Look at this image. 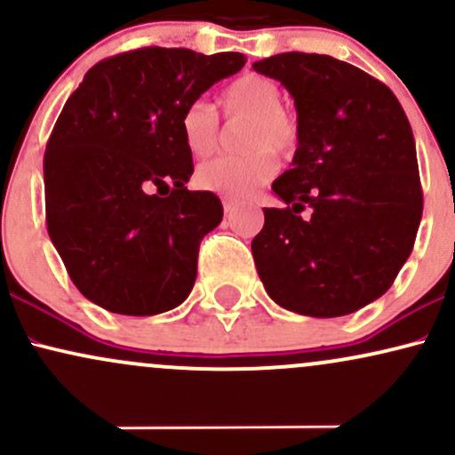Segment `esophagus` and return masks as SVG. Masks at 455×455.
I'll return each instance as SVG.
<instances>
[{
  "mask_svg": "<svg viewBox=\"0 0 455 455\" xmlns=\"http://www.w3.org/2000/svg\"><path fill=\"white\" fill-rule=\"evenodd\" d=\"M222 207H224V213L231 216V213L239 207V201H235V198H222Z\"/></svg>",
  "mask_w": 455,
  "mask_h": 455,
  "instance_id": "esophagus-1",
  "label": "esophagus"
}]
</instances>
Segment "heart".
<instances>
[{"label":"heart","mask_w":455,"mask_h":455,"mask_svg":"<svg viewBox=\"0 0 455 455\" xmlns=\"http://www.w3.org/2000/svg\"><path fill=\"white\" fill-rule=\"evenodd\" d=\"M224 117L245 122L242 130L243 156H222L198 164L195 184L201 190L227 196H248L275 173V156L289 158L299 143V128L282 108L278 83L263 75H242L224 87L218 98ZM180 132L195 158L212 154L218 145V117L205 100H195L181 111Z\"/></svg>","instance_id":"1"}]
</instances>
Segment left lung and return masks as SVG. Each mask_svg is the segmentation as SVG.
Instances as JSON below:
<instances>
[{"label":"left lung","mask_w":455,"mask_h":455,"mask_svg":"<svg viewBox=\"0 0 455 455\" xmlns=\"http://www.w3.org/2000/svg\"><path fill=\"white\" fill-rule=\"evenodd\" d=\"M252 68L289 90L299 128L293 169L271 184L286 207H265L252 239L259 278L297 315H351L394 284L415 243L424 192L411 124L385 83L347 61L293 51Z\"/></svg>","instance_id":"left-lung-1"}]
</instances>
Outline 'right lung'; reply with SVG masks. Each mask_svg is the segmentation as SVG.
Wrapping results in <instances>:
<instances>
[{"label":"right lung","instance_id":"right-lung-1","mask_svg":"<svg viewBox=\"0 0 455 455\" xmlns=\"http://www.w3.org/2000/svg\"><path fill=\"white\" fill-rule=\"evenodd\" d=\"M243 64L242 53L145 46L98 61L68 98L44 151L46 228L93 304L151 316L190 295L222 203L186 188L195 166L180 117Z\"/></svg>","mask_w":455,"mask_h":455}]
</instances>
